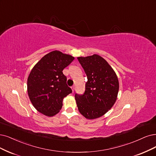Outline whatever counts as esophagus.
Wrapping results in <instances>:
<instances>
[{
  "mask_svg": "<svg viewBox=\"0 0 156 156\" xmlns=\"http://www.w3.org/2000/svg\"><path fill=\"white\" fill-rule=\"evenodd\" d=\"M71 89H72V90H73V92L74 93V86L73 85V86H72L71 87Z\"/></svg>",
  "mask_w": 156,
  "mask_h": 156,
  "instance_id": "1",
  "label": "esophagus"
}]
</instances>
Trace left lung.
<instances>
[{"label": "left lung", "instance_id": "8db88e82", "mask_svg": "<svg viewBox=\"0 0 156 156\" xmlns=\"http://www.w3.org/2000/svg\"><path fill=\"white\" fill-rule=\"evenodd\" d=\"M77 59L87 78L84 93L74 96L78 110L89 119L101 117L110 110L117 99L118 77L107 62L99 55Z\"/></svg>", "mask_w": 156, "mask_h": 156}]
</instances>
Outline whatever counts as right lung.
<instances>
[{"instance_id": "add662e5", "label": "right lung", "mask_w": 156, "mask_h": 156, "mask_svg": "<svg viewBox=\"0 0 156 156\" xmlns=\"http://www.w3.org/2000/svg\"><path fill=\"white\" fill-rule=\"evenodd\" d=\"M74 59L71 55L53 51L34 66L27 79V93L38 112L53 116L60 111L63 98L72 93L63 70Z\"/></svg>"}]
</instances>
